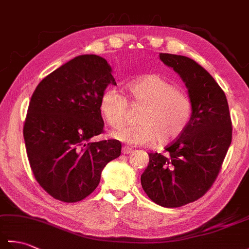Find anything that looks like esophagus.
<instances>
[{
	"mask_svg": "<svg viewBox=\"0 0 249 249\" xmlns=\"http://www.w3.org/2000/svg\"><path fill=\"white\" fill-rule=\"evenodd\" d=\"M122 153H123L124 155H128V154H130V153H133V150H131L129 146H123V149H122Z\"/></svg>",
	"mask_w": 249,
	"mask_h": 249,
	"instance_id": "obj_1",
	"label": "esophagus"
}]
</instances>
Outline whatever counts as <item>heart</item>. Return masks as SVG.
Returning a JSON list of instances; mask_svg holds the SVG:
<instances>
[{"instance_id": "b5f03b06", "label": "heart", "mask_w": 249, "mask_h": 249, "mask_svg": "<svg viewBox=\"0 0 249 249\" xmlns=\"http://www.w3.org/2000/svg\"><path fill=\"white\" fill-rule=\"evenodd\" d=\"M129 102L140 107L139 124L122 126L113 130L116 140L130 145L157 143L165 145L181 136L193 118L194 105L189 95L163 77L152 73L128 86ZM103 118L112 127H119L127 120L128 100L119 89H105L99 102Z\"/></svg>"}]
</instances>
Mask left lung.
I'll return each mask as SVG.
<instances>
[{
  "instance_id": "1",
  "label": "left lung",
  "mask_w": 249,
  "mask_h": 249,
  "mask_svg": "<svg viewBox=\"0 0 249 249\" xmlns=\"http://www.w3.org/2000/svg\"><path fill=\"white\" fill-rule=\"evenodd\" d=\"M188 89L194 112L186 130L161 153H149L141 185L152 201L178 208L204 196L218 177L232 140V122L225 92L214 78L187 56L160 53Z\"/></svg>"
}]
</instances>
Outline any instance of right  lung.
Listing matches in <instances>:
<instances>
[{
    "mask_svg": "<svg viewBox=\"0 0 249 249\" xmlns=\"http://www.w3.org/2000/svg\"><path fill=\"white\" fill-rule=\"evenodd\" d=\"M116 86L111 67L94 54L79 55L36 87L23 137L36 181L51 197L72 203L91 195L104 167L121 155L114 139L92 142L104 133L100 97Z\"/></svg>",
    "mask_w": 249,
    "mask_h": 249,
    "instance_id": "right-lung-1",
    "label": "right lung"
}]
</instances>
